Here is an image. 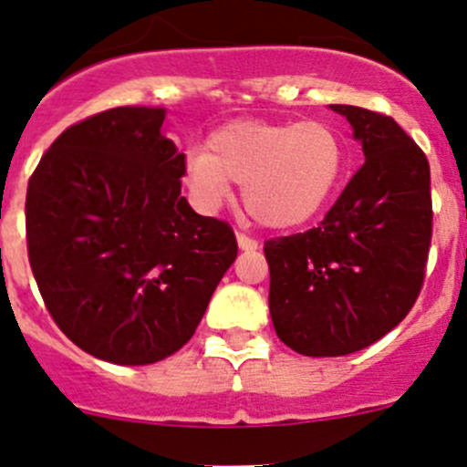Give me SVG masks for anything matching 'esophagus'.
<instances>
[{"label": "esophagus", "mask_w": 467, "mask_h": 467, "mask_svg": "<svg viewBox=\"0 0 467 467\" xmlns=\"http://www.w3.org/2000/svg\"><path fill=\"white\" fill-rule=\"evenodd\" d=\"M237 244L242 250H254L257 248V239L248 237L246 233H237Z\"/></svg>", "instance_id": "34e87169"}]
</instances>
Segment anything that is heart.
I'll list each match as a JSON object with an SVG mask.
<instances>
[{
	"mask_svg": "<svg viewBox=\"0 0 467 467\" xmlns=\"http://www.w3.org/2000/svg\"><path fill=\"white\" fill-rule=\"evenodd\" d=\"M347 168L340 131L324 120H233L188 151V179L201 208L217 210L230 183L266 228H293L324 208Z\"/></svg>",
	"mask_w": 467,
	"mask_h": 467,
	"instance_id": "obj_1",
	"label": "heart"
}]
</instances>
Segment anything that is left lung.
Wrapping results in <instances>:
<instances>
[{"mask_svg":"<svg viewBox=\"0 0 467 467\" xmlns=\"http://www.w3.org/2000/svg\"><path fill=\"white\" fill-rule=\"evenodd\" d=\"M365 163L317 228L264 244L279 340L302 356H347L405 320L431 244L430 163L394 118L351 105Z\"/></svg>","mask_w":467,"mask_h":467,"instance_id":"left-lung-1","label":"left lung"}]
</instances>
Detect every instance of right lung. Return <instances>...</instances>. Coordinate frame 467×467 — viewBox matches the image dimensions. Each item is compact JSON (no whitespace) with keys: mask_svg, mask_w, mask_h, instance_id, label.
<instances>
[{"mask_svg":"<svg viewBox=\"0 0 467 467\" xmlns=\"http://www.w3.org/2000/svg\"><path fill=\"white\" fill-rule=\"evenodd\" d=\"M165 111L116 107L67 127L26 190L31 271L73 345L114 365H151L194 336L237 257L228 221L181 196L185 154Z\"/></svg>","mask_w":467,"mask_h":467,"instance_id":"1","label":"right lung"}]
</instances>
